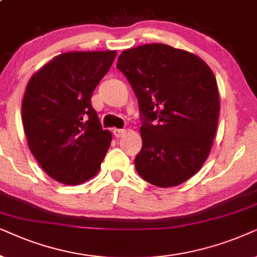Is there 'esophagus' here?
Segmentation results:
<instances>
[{"label": "esophagus", "instance_id": "34e87169", "mask_svg": "<svg viewBox=\"0 0 257 257\" xmlns=\"http://www.w3.org/2000/svg\"><path fill=\"white\" fill-rule=\"evenodd\" d=\"M112 134L115 135V138H121L122 135L125 134V129H118V128H115L112 129Z\"/></svg>", "mask_w": 257, "mask_h": 257}]
</instances>
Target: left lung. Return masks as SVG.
I'll return each instance as SVG.
<instances>
[{
	"label": "left lung",
	"instance_id": "8db88e82",
	"mask_svg": "<svg viewBox=\"0 0 257 257\" xmlns=\"http://www.w3.org/2000/svg\"><path fill=\"white\" fill-rule=\"evenodd\" d=\"M116 67L141 111L139 175L160 188L186 182L202 168L216 134L220 97L214 73L197 55L162 43L122 51Z\"/></svg>",
	"mask_w": 257,
	"mask_h": 257
}]
</instances>
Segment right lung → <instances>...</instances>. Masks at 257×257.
Returning a JSON list of instances; mask_svg holds the SVG:
<instances>
[{
    "label": "right lung",
    "mask_w": 257,
    "mask_h": 257,
    "mask_svg": "<svg viewBox=\"0 0 257 257\" xmlns=\"http://www.w3.org/2000/svg\"><path fill=\"white\" fill-rule=\"evenodd\" d=\"M115 50L69 51L30 77L22 123L30 152L57 182L76 186L96 175L111 142L91 95L110 69Z\"/></svg>",
    "instance_id": "right-lung-1"
}]
</instances>
